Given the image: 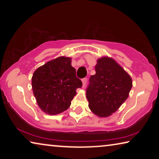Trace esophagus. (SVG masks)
Here are the masks:
<instances>
[{"label": "esophagus", "instance_id": "obj_1", "mask_svg": "<svg viewBox=\"0 0 159 159\" xmlns=\"http://www.w3.org/2000/svg\"><path fill=\"white\" fill-rule=\"evenodd\" d=\"M82 87L84 88L86 85V83H87V78H84V79H82Z\"/></svg>", "mask_w": 159, "mask_h": 159}]
</instances>
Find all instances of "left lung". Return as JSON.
<instances>
[{
    "label": "left lung",
    "instance_id": "1",
    "mask_svg": "<svg viewBox=\"0 0 159 159\" xmlns=\"http://www.w3.org/2000/svg\"><path fill=\"white\" fill-rule=\"evenodd\" d=\"M132 87L131 77L114 58H100L86 90L89 108L98 116H109L127 100Z\"/></svg>",
    "mask_w": 159,
    "mask_h": 159
}]
</instances>
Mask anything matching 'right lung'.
I'll return each mask as SVG.
<instances>
[{"instance_id":"obj_1","label":"right lung","mask_w":159,"mask_h":159,"mask_svg":"<svg viewBox=\"0 0 159 159\" xmlns=\"http://www.w3.org/2000/svg\"><path fill=\"white\" fill-rule=\"evenodd\" d=\"M71 58L60 56L45 63L34 71L32 77L33 94L40 109L56 115L68 109L81 88V80L71 66Z\"/></svg>"}]
</instances>
